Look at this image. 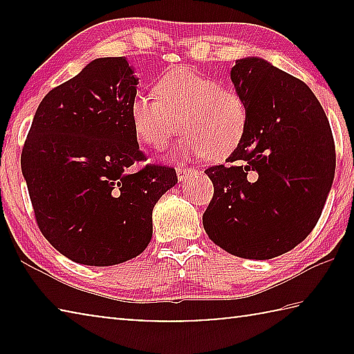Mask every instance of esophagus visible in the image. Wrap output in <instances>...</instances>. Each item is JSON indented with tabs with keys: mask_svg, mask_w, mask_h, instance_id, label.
<instances>
[{
	"mask_svg": "<svg viewBox=\"0 0 354 354\" xmlns=\"http://www.w3.org/2000/svg\"><path fill=\"white\" fill-rule=\"evenodd\" d=\"M195 173L194 169H189V167H178L176 169V175L179 181H185L189 176H192Z\"/></svg>",
	"mask_w": 354,
	"mask_h": 354,
	"instance_id": "1",
	"label": "esophagus"
}]
</instances>
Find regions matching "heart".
Returning a JSON list of instances; mask_svg holds the SVG:
<instances>
[{
	"label": "heart",
	"instance_id": "heart-1",
	"mask_svg": "<svg viewBox=\"0 0 354 354\" xmlns=\"http://www.w3.org/2000/svg\"><path fill=\"white\" fill-rule=\"evenodd\" d=\"M153 91L136 95L129 104L133 131L143 145L160 151L183 128V151L221 160L242 143L248 106L236 88L178 67L159 76Z\"/></svg>",
	"mask_w": 354,
	"mask_h": 354
}]
</instances>
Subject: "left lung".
Returning <instances> with one entry per match:
<instances>
[{
  "label": "left lung",
  "instance_id": "left-lung-1",
  "mask_svg": "<svg viewBox=\"0 0 354 354\" xmlns=\"http://www.w3.org/2000/svg\"><path fill=\"white\" fill-rule=\"evenodd\" d=\"M231 81L248 106V127L227 158L205 171L214 196L203 226L243 259H272L306 239L322 215L335 170L331 127L303 81L261 57L236 61Z\"/></svg>",
  "mask_w": 354,
  "mask_h": 354
}]
</instances>
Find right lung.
Returning <instances> with one entry per match:
<instances>
[{
    "mask_svg": "<svg viewBox=\"0 0 354 354\" xmlns=\"http://www.w3.org/2000/svg\"><path fill=\"white\" fill-rule=\"evenodd\" d=\"M124 57H100L41 100L21 151L39 230L84 266L127 262L148 247L153 207L178 183L175 169L147 165L133 131L137 95Z\"/></svg>",
    "mask_w": 354,
    "mask_h": 354,
    "instance_id": "1",
    "label": "right lung"
}]
</instances>
